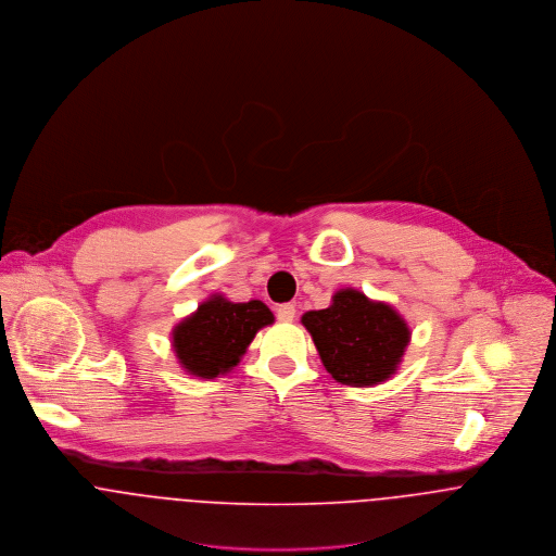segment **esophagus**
Masks as SVG:
<instances>
[{
  "mask_svg": "<svg viewBox=\"0 0 556 556\" xmlns=\"http://www.w3.org/2000/svg\"><path fill=\"white\" fill-rule=\"evenodd\" d=\"M294 317H296V307H294V305L286 303V305H279V307H277V319H279V321H292Z\"/></svg>",
  "mask_w": 556,
  "mask_h": 556,
  "instance_id": "esophagus-1",
  "label": "esophagus"
}]
</instances>
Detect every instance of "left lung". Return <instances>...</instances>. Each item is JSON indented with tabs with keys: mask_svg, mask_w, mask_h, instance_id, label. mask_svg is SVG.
Masks as SVG:
<instances>
[{
	"mask_svg": "<svg viewBox=\"0 0 556 556\" xmlns=\"http://www.w3.org/2000/svg\"><path fill=\"white\" fill-rule=\"evenodd\" d=\"M303 324L326 370L345 386L388 379L409 343L403 317L356 290L337 292L328 308L307 311Z\"/></svg>",
	"mask_w": 556,
	"mask_h": 556,
	"instance_id": "obj_1",
	"label": "left lung"
}]
</instances>
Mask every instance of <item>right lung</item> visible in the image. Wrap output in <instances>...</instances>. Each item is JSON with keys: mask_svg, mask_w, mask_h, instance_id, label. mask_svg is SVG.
Segmentation results:
<instances>
[{"mask_svg": "<svg viewBox=\"0 0 556 556\" xmlns=\"http://www.w3.org/2000/svg\"><path fill=\"white\" fill-rule=\"evenodd\" d=\"M273 319L270 308L260 301L230 303L215 296L175 328L173 345L191 375L211 379L232 369L255 332Z\"/></svg>", "mask_w": 556, "mask_h": 556, "instance_id": "right-lung-1", "label": "right lung"}]
</instances>
